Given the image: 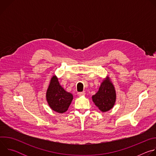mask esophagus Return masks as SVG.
<instances>
[{"instance_id":"34e87169","label":"esophagus","mask_w":156,"mask_h":156,"mask_svg":"<svg viewBox=\"0 0 156 156\" xmlns=\"http://www.w3.org/2000/svg\"><path fill=\"white\" fill-rule=\"evenodd\" d=\"M85 94V91H83V92H79L78 93V95L79 96H83Z\"/></svg>"}]
</instances>
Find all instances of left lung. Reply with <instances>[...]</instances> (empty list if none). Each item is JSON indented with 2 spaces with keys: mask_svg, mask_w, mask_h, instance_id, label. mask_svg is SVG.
Instances as JSON below:
<instances>
[{
  "mask_svg": "<svg viewBox=\"0 0 156 156\" xmlns=\"http://www.w3.org/2000/svg\"><path fill=\"white\" fill-rule=\"evenodd\" d=\"M95 105L103 112L113 108L116 101V92L114 84L107 76L101 83L99 91L92 96Z\"/></svg>",
  "mask_w": 156,
  "mask_h": 156,
  "instance_id": "left-lung-1",
  "label": "left lung"
}]
</instances>
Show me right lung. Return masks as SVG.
Returning a JSON list of instances; mask_svg holds the SVG:
<instances>
[{"mask_svg":"<svg viewBox=\"0 0 156 156\" xmlns=\"http://www.w3.org/2000/svg\"><path fill=\"white\" fill-rule=\"evenodd\" d=\"M46 99L51 109L62 114L68 110L73 100V95L64 90L60 86L57 77L54 75L48 88Z\"/></svg>","mask_w":156,"mask_h":156,"instance_id":"right-lung-1","label":"right lung"}]
</instances>
